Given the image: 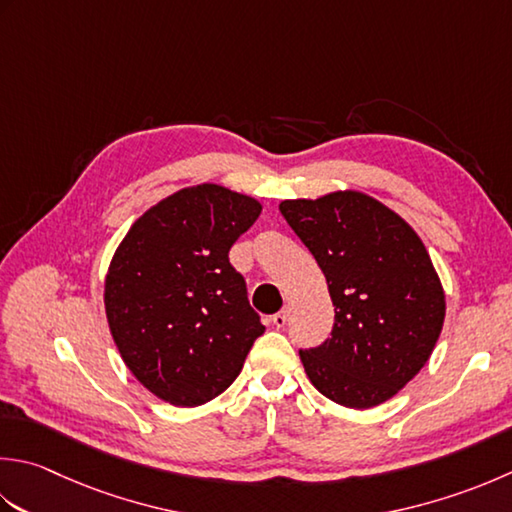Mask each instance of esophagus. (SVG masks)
I'll return each mask as SVG.
<instances>
[{
	"instance_id": "obj_1",
	"label": "esophagus",
	"mask_w": 512,
	"mask_h": 512,
	"mask_svg": "<svg viewBox=\"0 0 512 512\" xmlns=\"http://www.w3.org/2000/svg\"><path fill=\"white\" fill-rule=\"evenodd\" d=\"M270 322H273L277 328H284L288 322V308H282L279 313H275L273 317H270Z\"/></svg>"
}]
</instances>
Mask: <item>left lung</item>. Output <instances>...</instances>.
Masks as SVG:
<instances>
[{
	"label": "left lung",
	"mask_w": 512,
	"mask_h": 512,
	"mask_svg": "<svg viewBox=\"0 0 512 512\" xmlns=\"http://www.w3.org/2000/svg\"><path fill=\"white\" fill-rule=\"evenodd\" d=\"M313 253L335 306L330 337L299 350L319 393L348 408L397 395L444 326V290L422 239L393 210L355 190L279 204Z\"/></svg>",
	"instance_id": "left-lung-1"
}]
</instances>
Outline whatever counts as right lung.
I'll list each match as a JSON object with an SVG mask.
<instances>
[{
  "label": "right lung",
  "mask_w": 512,
  "mask_h": 512,
  "mask_svg": "<svg viewBox=\"0 0 512 512\" xmlns=\"http://www.w3.org/2000/svg\"><path fill=\"white\" fill-rule=\"evenodd\" d=\"M262 204L217 184L184 188L130 226L106 275L119 355L150 393L199 406L235 382L264 333L228 250Z\"/></svg>",
  "instance_id": "obj_1"
}]
</instances>
